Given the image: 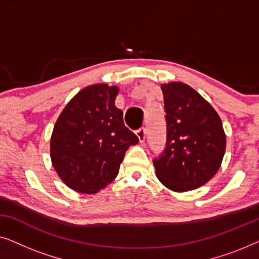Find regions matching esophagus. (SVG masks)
I'll return each mask as SVG.
<instances>
[{"label":"esophagus","mask_w":259,"mask_h":259,"mask_svg":"<svg viewBox=\"0 0 259 259\" xmlns=\"http://www.w3.org/2000/svg\"><path fill=\"white\" fill-rule=\"evenodd\" d=\"M136 134H137L138 139H139L140 143H144V141H145V134H146V128H145V127H141V128L137 131Z\"/></svg>","instance_id":"obj_1"}]
</instances>
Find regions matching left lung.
Here are the masks:
<instances>
[{"instance_id": "1", "label": "left lung", "mask_w": 259, "mask_h": 259, "mask_svg": "<svg viewBox=\"0 0 259 259\" xmlns=\"http://www.w3.org/2000/svg\"><path fill=\"white\" fill-rule=\"evenodd\" d=\"M166 147L154 159L155 176L176 192L196 190L221 167L226 148L222 120L201 95L183 82L161 84Z\"/></svg>"}]
</instances>
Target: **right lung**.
Returning <instances> with one entry per match:
<instances>
[{"label":"right lung","instance_id":"add662e5","mask_svg":"<svg viewBox=\"0 0 259 259\" xmlns=\"http://www.w3.org/2000/svg\"><path fill=\"white\" fill-rule=\"evenodd\" d=\"M116 86L97 83L81 90L63 108L51 138V159L69 189L93 194L118 176L130 146L139 139L115 107Z\"/></svg>","mask_w":259,"mask_h":259}]
</instances>
